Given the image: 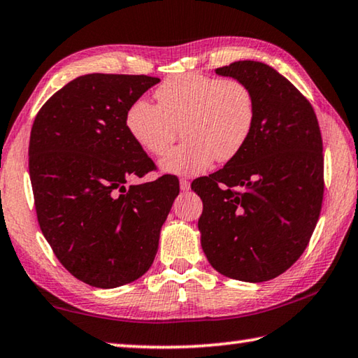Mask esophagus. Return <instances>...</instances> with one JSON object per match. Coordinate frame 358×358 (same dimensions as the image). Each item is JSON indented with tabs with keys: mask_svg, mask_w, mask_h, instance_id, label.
I'll use <instances>...</instances> for the list:
<instances>
[{
	"mask_svg": "<svg viewBox=\"0 0 358 358\" xmlns=\"http://www.w3.org/2000/svg\"><path fill=\"white\" fill-rule=\"evenodd\" d=\"M180 187H181V191H189L191 183L186 178H181L180 180Z\"/></svg>",
	"mask_w": 358,
	"mask_h": 358,
	"instance_id": "esophagus-1",
	"label": "esophagus"
}]
</instances>
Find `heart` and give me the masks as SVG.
Instances as JSON below:
<instances>
[{
	"label": "heart",
	"instance_id": "b5f03b06",
	"mask_svg": "<svg viewBox=\"0 0 358 358\" xmlns=\"http://www.w3.org/2000/svg\"><path fill=\"white\" fill-rule=\"evenodd\" d=\"M157 104L137 99L126 112V128L138 147L161 156L178 128L185 143L161 161L167 173L192 177L217 159L226 162L246 147L256 123V98L246 83L199 72L171 77L156 90Z\"/></svg>",
	"mask_w": 358,
	"mask_h": 358
}]
</instances>
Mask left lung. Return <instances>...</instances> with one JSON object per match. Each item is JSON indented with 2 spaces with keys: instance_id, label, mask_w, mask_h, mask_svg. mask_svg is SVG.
<instances>
[{
  "instance_id": "left-lung-1",
  "label": "left lung",
  "mask_w": 358,
  "mask_h": 358,
  "mask_svg": "<svg viewBox=\"0 0 358 358\" xmlns=\"http://www.w3.org/2000/svg\"><path fill=\"white\" fill-rule=\"evenodd\" d=\"M216 74L246 83L257 112L240 155L192 181L203 202L202 250L224 276L268 281L299 260L317 224L322 136L310 101L268 64L235 62Z\"/></svg>"
}]
</instances>
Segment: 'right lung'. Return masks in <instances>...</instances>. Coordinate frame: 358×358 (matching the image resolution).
Returning <instances> with one entry per match:
<instances>
[{
  "label": "right lung",
  "instance_id": "right-lung-1",
  "mask_svg": "<svg viewBox=\"0 0 358 358\" xmlns=\"http://www.w3.org/2000/svg\"><path fill=\"white\" fill-rule=\"evenodd\" d=\"M157 82L77 77L34 118L28 166L39 227L64 268L93 287L113 289L147 273L180 192L173 175L126 187L156 169L126 128V112Z\"/></svg>",
  "mask_w": 358,
  "mask_h": 358
}]
</instances>
